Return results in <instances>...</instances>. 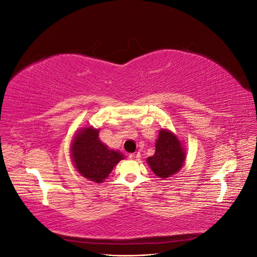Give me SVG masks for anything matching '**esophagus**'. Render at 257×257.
<instances>
[{
  "instance_id": "1",
  "label": "esophagus",
  "mask_w": 257,
  "mask_h": 257,
  "mask_svg": "<svg viewBox=\"0 0 257 257\" xmlns=\"http://www.w3.org/2000/svg\"><path fill=\"white\" fill-rule=\"evenodd\" d=\"M139 158H141V154H139V152H135V153H131L130 154V159L131 160H138Z\"/></svg>"
}]
</instances>
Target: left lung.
I'll return each mask as SVG.
<instances>
[{"mask_svg": "<svg viewBox=\"0 0 257 257\" xmlns=\"http://www.w3.org/2000/svg\"><path fill=\"white\" fill-rule=\"evenodd\" d=\"M185 152L178 138L169 131L161 130L155 143V152L148 158V164L159 178H168L183 166Z\"/></svg>", "mask_w": 257, "mask_h": 257, "instance_id": "8db88e82", "label": "left lung"}]
</instances>
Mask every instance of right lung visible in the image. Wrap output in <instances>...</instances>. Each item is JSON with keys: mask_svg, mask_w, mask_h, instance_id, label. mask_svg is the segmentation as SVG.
I'll return each instance as SVG.
<instances>
[{"mask_svg": "<svg viewBox=\"0 0 257 257\" xmlns=\"http://www.w3.org/2000/svg\"><path fill=\"white\" fill-rule=\"evenodd\" d=\"M72 158L78 173L91 181L103 182L123 154L111 150L98 138V130L85 127L74 138Z\"/></svg>", "mask_w": 257, "mask_h": 257, "instance_id": "obj_1", "label": "right lung"}]
</instances>
